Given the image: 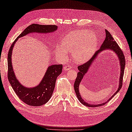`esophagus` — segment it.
I'll return each instance as SVG.
<instances>
[{
  "label": "esophagus",
  "instance_id": "1",
  "mask_svg": "<svg viewBox=\"0 0 132 132\" xmlns=\"http://www.w3.org/2000/svg\"><path fill=\"white\" fill-rule=\"evenodd\" d=\"M70 68H71V67H70V66H69V65H65L64 67H63V69H64L65 70H69Z\"/></svg>",
  "mask_w": 132,
  "mask_h": 132
}]
</instances>
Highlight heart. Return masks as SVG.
Wrapping results in <instances>:
<instances>
[{
  "label": "heart",
  "instance_id": "obj_1",
  "mask_svg": "<svg viewBox=\"0 0 132 132\" xmlns=\"http://www.w3.org/2000/svg\"><path fill=\"white\" fill-rule=\"evenodd\" d=\"M63 45H56L55 53L62 60H65L68 52H72L75 62L82 63L89 59L98 44V38L93 32L79 30L68 33L63 39Z\"/></svg>",
  "mask_w": 132,
  "mask_h": 132
}]
</instances>
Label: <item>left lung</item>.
<instances>
[{
  "label": "left lung",
  "mask_w": 132,
  "mask_h": 132,
  "mask_svg": "<svg viewBox=\"0 0 132 132\" xmlns=\"http://www.w3.org/2000/svg\"><path fill=\"white\" fill-rule=\"evenodd\" d=\"M105 34H106L105 39L104 41L103 42V44H102L101 48L94 53V55L92 56V58L89 60V61L87 62L86 63H85L84 64H83L80 65L78 67V70H79V72H78L77 74V78L76 79V81H75V82H74V88L75 92H76L78 100L80 101V102L81 103V104H83V105H84L85 106H89V107H97V106H99L105 105L106 103H107V102L110 100V99H112V98H113L114 96L117 93H118L120 90V89L122 87L124 68H125V65H126L125 56H124V55L123 54L122 50L119 47V45H118V44L117 43V42L115 41V40H114L113 38L112 37V35L110 34L109 32L106 29H105ZM106 49L112 50L114 52H115L116 53V54L118 55V57L120 62V65L121 67V76L119 82L120 83L119 87L118 90L116 91L115 93L106 102L99 105L89 104L88 103L85 102V101H84V100L81 98V97L79 92V84L81 82V79L83 78L84 75L87 72L88 69L89 68L90 65H91V64L93 62V60L96 57L98 53H100L104 50H106Z\"/></svg>",
  "instance_id": "left-lung-1"
}]
</instances>
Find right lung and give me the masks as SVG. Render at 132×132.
<instances>
[{
    "mask_svg": "<svg viewBox=\"0 0 132 132\" xmlns=\"http://www.w3.org/2000/svg\"><path fill=\"white\" fill-rule=\"evenodd\" d=\"M55 25H39L33 24L28 26L10 46L8 54V78L10 85L21 101L30 106H40L45 104L51 99L54 89L56 78L62 73L63 65H50L40 83L37 87L28 88L21 84L15 77L13 69L12 54L13 48L19 38L30 33H47L57 29Z\"/></svg>",
    "mask_w": 132,
    "mask_h": 132,
    "instance_id": "obj_1",
    "label": "right lung"
}]
</instances>
